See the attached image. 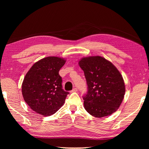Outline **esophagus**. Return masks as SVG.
<instances>
[{"mask_svg": "<svg viewBox=\"0 0 149 149\" xmlns=\"http://www.w3.org/2000/svg\"><path fill=\"white\" fill-rule=\"evenodd\" d=\"M77 88H74V89H73L72 91H71V93H73V92H77Z\"/></svg>", "mask_w": 149, "mask_h": 149, "instance_id": "1", "label": "esophagus"}]
</instances>
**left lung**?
<instances>
[{"label": "left lung", "instance_id": "obj_1", "mask_svg": "<svg viewBox=\"0 0 149 149\" xmlns=\"http://www.w3.org/2000/svg\"><path fill=\"white\" fill-rule=\"evenodd\" d=\"M79 65L84 71L88 85L87 93L83 96L84 109L97 118L115 113L125 92L124 81L118 69L99 56L83 58Z\"/></svg>", "mask_w": 149, "mask_h": 149}]
</instances>
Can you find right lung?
<instances>
[{
  "label": "right lung",
  "mask_w": 149,
  "mask_h": 149,
  "mask_svg": "<svg viewBox=\"0 0 149 149\" xmlns=\"http://www.w3.org/2000/svg\"><path fill=\"white\" fill-rule=\"evenodd\" d=\"M65 59L49 56L32 66L22 85L24 99L34 111L45 116L54 114L65 103L69 93L62 88L59 71Z\"/></svg>",
  "instance_id": "1"
}]
</instances>
